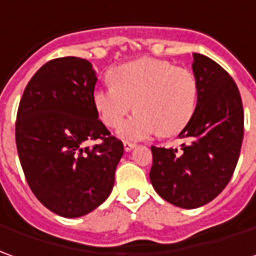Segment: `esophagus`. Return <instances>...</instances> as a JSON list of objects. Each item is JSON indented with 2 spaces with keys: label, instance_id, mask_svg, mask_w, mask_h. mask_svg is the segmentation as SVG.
Wrapping results in <instances>:
<instances>
[{
  "label": "esophagus",
  "instance_id": "esophagus-1",
  "mask_svg": "<svg viewBox=\"0 0 256 256\" xmlns=\"http://www.w3.org/2000/svg\"><path fill=\"white\" fill-rule=\"evenodd\" d=\"M123 146H124V150L126 151H132L133 148L137 147V144H134V142H123Z\"/></svg>",
  "mask_w": 256,
  "mask_h": 256
}]
</instances>
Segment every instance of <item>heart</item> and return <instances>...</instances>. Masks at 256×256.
I'll return each mask as SVG.
<instances>
[{
    "instance_id": "obj_1",
    "label": "heart",
    "mask_w": 256,
    "mask_h": 256,
    "mask_svg": "<svg viewBox=\"0 0 256 256\" xmlns=\"http://www.w3.org/2000/svg\"><path fill=\"white\" fill-rule=\"evenodd\" d=\"M109 80L110 85L94 90L92 102L109 128H118L134 108L137 114L119 128L126 140L176 134L196 110L194 76L165 60L142 57L120 64L109 71Z\"/></svg>"
}]
</instances>
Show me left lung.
Segmentation results:
<instances>
[{
    "mask_svg": "<svg viewBox=\"0 0 256 256\" xmlns=\"http://www.w3.org/2000/svg\"><path fill=\"white\" fill-rule=\"evenodd\" d=\"M198 104L179 133L180 152L152 146L150 180L164 200L182 208L212 202L230 182L244 137V109L230 74L206 56L194 53Z\"/></svg>",
    "mask_w": 256,
    "mask_h": 256,
    "instance_id": "obj_1",
    "label": "left lung"
}]
</instances>
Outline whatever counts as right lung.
Segmentation results:
<instances>
[{
  "mask_svg": "<svg viewBox=\"0 0 256 256\" xmlns=\"http://www.w3.org/2000/svg\"><path fill=\"white\" fill-rule=\"evenodd\" d=\"M98 78L80 57L46 62L19 102L15 138L33 194L53 213L81 217L108 199L123 142L99 120L92 102ZM102 140L92 149L84 144Z\"/></svg>",
  "mask_w": 256,
  "mask_h": 256,
  "instance_id": "1",
  "label": "right lung"
}]
</instances>
